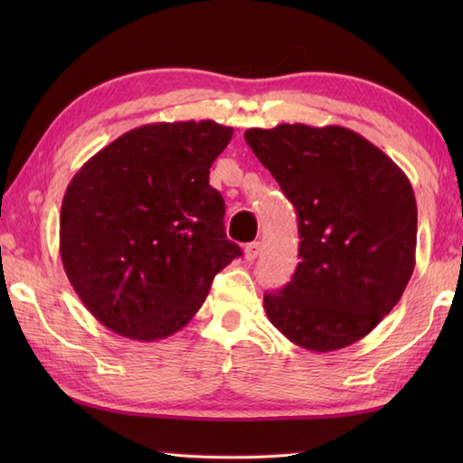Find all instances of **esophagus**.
<instances>
[{"mask_svg": "<svg viewBox=\"0 0 463 463\" xmlns=\"http://www.w3.org/2000/svg\"><path fill=\"white\" fill-rule=\"evenodd\" d=\"M260 254V242H249L247 247H244V259L249 262H252Z\"/></svg>", "mask_w": 463, "mask_h": 463, "instance_id": "esophagus-1", "label": "esophagus"}]
</instances>
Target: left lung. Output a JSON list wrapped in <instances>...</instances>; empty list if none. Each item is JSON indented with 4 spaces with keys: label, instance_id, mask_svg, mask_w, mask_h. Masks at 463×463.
<instances>
[{
    "label": "left lung",
    "instance_id": "1",
    "mask_svg": "<svg viewBox=\"0 0 463 463\" xmlns=\"http://www.w3.org/2000/svg\"><path fill=\"white\" fill-rule=\"evenodd\" d=\"M298 214L300 262L264 310L292 344L334 352L396 307L416 267L418 209L404 171L340 125L244 133Z\"/></svg>",
    "mask_w": 463,
    "mask_h": 463
}]
</instances>
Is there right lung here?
I'll list each match as a JSON object with an SVG mask.
<instances>
[{
    "mask_svg": "<svg viewBox=\"0 0 463 463\" xmlns=\"http://www.w3.org/2000/svg\"><path fill=\"white\" fill-rule=\"evenodd\" d=\"M232 137L214 121L151 123L93 155L59 219L67 279L103 326L139 342L179 332L241 257L209 169Z\"/></svg>",
    "mask_w": 463,
    "mask_h": 463,
    "instance_id": "1",
    "label": "right lung"
}]
</instances>
